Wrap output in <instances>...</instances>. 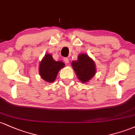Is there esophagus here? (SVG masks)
<instances>
[{"instance_id": "obj_1", "label": "esophagus", "mask_w": 135, "mask_h": 135, "mask_svg": "<svg viewBox=\"0 0 135 135\" xmlns=\"http://www.w3.org/2000/svg\"><path fill=\"white\" fill-rule=\"evenodd\" d=\"M63 60H64V61L66 63H69V58H63Z\"/></svg>"}]
</instances>
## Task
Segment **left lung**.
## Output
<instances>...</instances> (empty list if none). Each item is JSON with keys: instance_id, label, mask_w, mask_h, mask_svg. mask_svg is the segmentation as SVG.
<instances>
[{"instance_id": "obj_1", "label": "left lung", "mask_w": 135, "mask_h": 135, "mask_svg": "<svg viewBox=\"0 0 135 135\" xmlns=\"http://www.w3.org/2000/svg\"><path fill=\"white\" fill-rule=\"evenodd\" d=\"M73 69L80 81L86 83L94 76L96 73L95 65L87 55L81 54L77 61L72 63Z\"/></svg>"}]
</instances>
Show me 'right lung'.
I'll use <instances>...</instances> for the list:
<instances>
[{"label": "right lung", "instance_id": "obj_1", "mask_svg": "<svg viewBox=\"0 0 135 135\" xmlns=\"http://www.w3.org/2000/svg\"><path fill=\"white\" fill-rule=\"evenodd\" d=\"M65 66L62 61H56L49 54H46L40 63L39 74L42 79L48 83L55 81L60 69Z\"/></svg>", "mask_w": 135, "mask_h": 135}]
</instances>
